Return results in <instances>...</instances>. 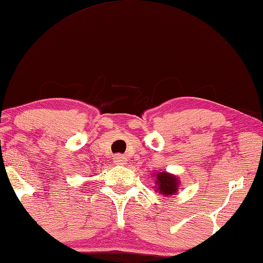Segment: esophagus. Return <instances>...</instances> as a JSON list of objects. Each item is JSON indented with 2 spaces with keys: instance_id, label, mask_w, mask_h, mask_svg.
<instances>
[{
  "instance_id": "1",
  "label": "esophagus",
  "mask_w": 263,
  "mask_h": 263,
  "mask_svg": "<svg viewBox=\"0 0 263 263\" xmlns=\"http://www.w3.org/2000/svg\"><path fill=\"white\" fill-rule=\"evenodd\" d=\"M113 162H115V164H117V165H125V164H127V158L125 156L118 155L115 157Z\"/></svg>"
}]
</instances>
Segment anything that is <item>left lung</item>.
I'll use <instances>...</instances> for the list:
<instances>
[{"label":"left lung","instance_id":"obj_1","mask_svg":"<svg viewBox=\"0 0 263 263\" xmlns=\"http://www.w3.org/2000/svg\"><path fill=\"white\" fill-rule=\"evenodd\" d=\"M155 184L156 193L165 196V197H170V196L178 193L181 181L176 175H172L166 171H160L155 174Z\"/></svg>","mask_w":263,"mask_h":263}]
</instances>
